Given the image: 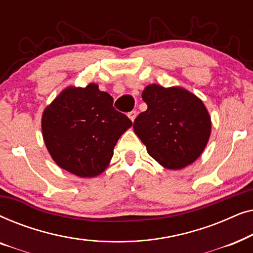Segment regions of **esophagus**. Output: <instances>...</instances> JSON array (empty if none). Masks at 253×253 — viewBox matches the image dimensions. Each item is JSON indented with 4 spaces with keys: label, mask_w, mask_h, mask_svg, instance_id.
<instances>
[{
    "label": "esophagus",
    "mask_w": 253,
    "mask_h": 253,
    "mask_svg": "<svg viewBox=\"0 0 253 253\" xmlns=\"http://www.w3.org/2000/svg\"><path fill=\"white\" fill-rule=\"evenodd\" d=\"M137 114H138L137 110H132V112L127 113V116H129V119L133 122L134 119H136V117H137Z\"/></svg>",
    "instance_id": "34e87169"
}]
</instances>
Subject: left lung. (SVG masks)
<instances>
[{"label": "left lung", "mask_w": 253, "mask_h": 253, "mask_svg": "<svg viewBox=\"0 0 253 253\" xmlns=\"http://www.w3.org/2000/svg\"><path fill=\"white\" fill-rule=\"evenodd\" d=\"M147 109L133 122L148 154L168 169H181L199 158L211 134L209 112L192 93L181 87L148 85Z\"/></svg>", "instance_id": "1"}]
</instances>
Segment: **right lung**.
Segmentation results:
<instances>
[{"instance_id":"obj_1","label":"right lung","mask_w":253,"mask_h":253,"mask_svg":"<svg viewBox=\"0 0 253 253\" xmlns=\"http://www.w3.org/2000/svg\"><path fill=\"white\" fill-rule=\"evenodd\" d=\"M113 102L112 95L89 84L64 89L47 107L43 140L61 168L79 177H94L105 170L121 134L132 126Z\"/></svg>"}]
</instances>
